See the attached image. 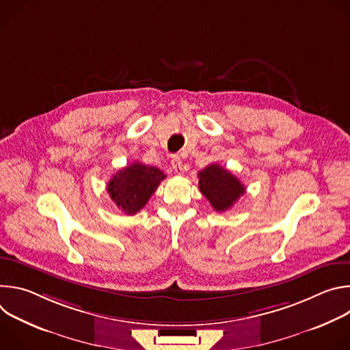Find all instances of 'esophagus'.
<instances>
[{"label":"esophagus","mask_w":350,"mask_h":350,"mask_svg":"<svg viewBox=\"0 0 350 350\" xmlns=\"http://www.w3.org/2000/svg\"><path fill=\"white\" fill-rule=\"evenodd\" d=\"M172 167H173V170H174L177 174H181V173H183V162H181L180 157L174 155V157L172 158Z\"/></svg>","instance_id":"esophagus-1"}]
</instances>
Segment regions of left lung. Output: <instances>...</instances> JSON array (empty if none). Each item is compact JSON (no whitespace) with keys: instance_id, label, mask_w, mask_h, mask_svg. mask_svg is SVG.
Segmentation results:
<instances>
[{"instance_id":"obj_1","label":"left lung","mask_w":350,"mask_h":350,"mask_svg":"<svg viewBox=\"0 0 350 350\" xmlns=\"http://www.w3.org/2000/svg\"><path fill=\"white\" fill-rule=\"evenodd\" d=\"M198 187L206 196L216 212L228 211L241 195L245 193L243 184L227 169L217 163L206 166L198 173Z\"/></svg>"}]
</instances>
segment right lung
<instances>
[{
	"mask_svg": "<svg viewBox=\"0 0 350 350\" xmlns=\"http://www.w3.org/2000/svg\"><path fill=\"white\" fill-rule=\"evenodd\" d=\"M165 177L158 167L134 162L113 174L108 183V192L123 213L135 215L146 205Z\"/></svg>",
	"mask_w": 350,
	"mask_h": 350,
	"instance_id": "right-lung-1",
	"label": "right lung"
}]
</instances>
